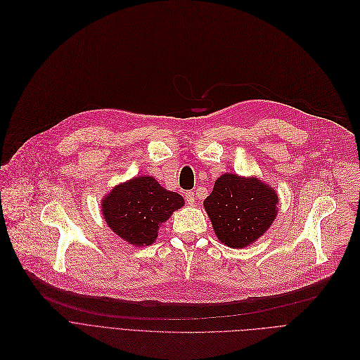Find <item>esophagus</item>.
I'll list each match as a JSON object with an SVG mask.
<instances>
[{"instance_id":"obj_1","label":"esophagus","mask_w":360,"mask_h":360,"mask_svg":"<svg viewBox=\"0 0 360 360\" xmlns=\"http://www.w3.org/2000/svg\"><path fill=\"white\" fill-rule=\"evenodd\" d=\"M186 200H187V203L189 205H195V202H196V198H195V193L193 192H186Z\"/></svg>"}]
</instances>
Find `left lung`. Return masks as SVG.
Returning a JSON list of instances; mask_svg holds the SVG:
<instances>
[{"instance_id":"8db88e82","label":"left lung","mask_w":360,"mask_h":360,"mask_svg":"<svg viewBox=\"0 0 360 360\" xmlns=\"http://www.w3.org/2000/svg\"><path fill=\"white\" fill-rule=\"evenodd\" d=\"M278 196L256 177L222 174L203 200L221 243L240 249L252 245L272 224L278 212Z\"/></svg>"}]
</instances>
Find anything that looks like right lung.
<instances>
[{"label": "right lung", "instance_id": "right-lung-1", "mask_svg": "<svg viewBox=\"0 0 360 360\" xmlns=\"http://www.w3.org/2000/svg\"><path fill=\"white\" fill-rule=\"evenodd\" d=\"M184 205L183 196L169 192L149 176L115 186L102 199V215L108 227L134 246H149L158 229Z\"/></svg>", "mask_w": 360, "mask_h": 360}]
</instances>
